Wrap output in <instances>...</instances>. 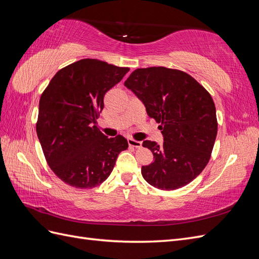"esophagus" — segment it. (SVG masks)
I'll return each instance as SVG.
<instances>
[{
	"instance_id": "34e87169",
	"label": "esophagus",
	"mask_w": 259,
	"mask_h": 259,
	"mask_svg": "<svg viewBox=\"0 0 259 259\" xmlns=\"http://www.w3.org/2000/svg\"><path fill=\"white\" fill-rule=\"evenodd\" d=\"M127 143L131 147H134V148H140L142 147V142H138V140H135V139H132V138H128L127 139Z\"/></svg>"
}]
</instances>
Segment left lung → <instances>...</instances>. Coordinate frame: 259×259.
I'll use <instances>...</instances> for the list:
<instances>
[{"mask_svg":"<svg viewBox=\"0 0 259 259\" xmlns=\"http://www.w3.org/2000/svg\"><path fill=\"white\" fill-rule=\"evenodd\" d=\"M124 85L160 123L163 135L162 145L143 143L154 159L142 167L144 179L162 190L192 182L208 163L217 135L216 108L209 93L191 75L165 67L137 69Z\"/></svg>","mask_w":259,"mask_h":259,"instance_id":"8db88e82","label":"left lung"}]
</instances>
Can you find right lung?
Returning <instances> with one entry per match:
<instances>
[{
  "label": "right lung",
  "instance_id": "1",
  "mask_svg": "<svg viewBox=\"0 0 259 259\" xmlns=\"http://www.w3.org/2000/svg\"><path fill=\"white\" fill-rule=\"evenodd\" d=\"M128 68L97 59H81L54 75L38 104L36 134L45 159L62 182L79 189L99 186L111 174L128 144L108 138L96 126L105 94Z\"/></svg>",
  "mask_w": 259,
  "mask_h": 259
}]
</instances>
